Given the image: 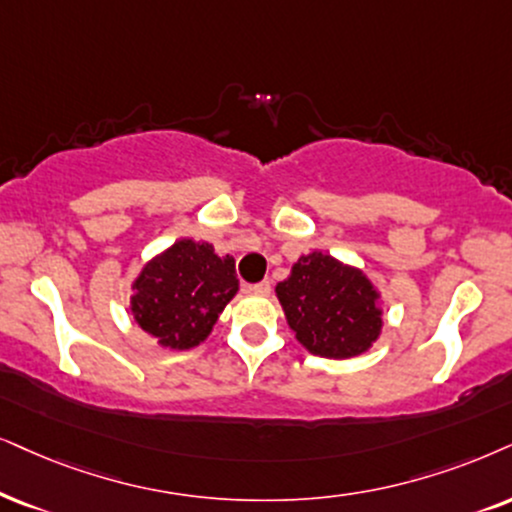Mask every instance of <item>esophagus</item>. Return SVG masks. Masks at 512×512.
<instances>
[{"label": "esophagus", "mask_w": 512, "mask_h": 512, "mask_svg": "<svg viewBox=\"0 0 512 512\" xmlns=\"http://www.w3.org/2000/svg\"><path fill=\"white\" fill-rule=\"evenodd\" d=\"M248 293L269 295V293H271V283H269V281H262V283H255V286H248Z\"/></svg>", "instance_id": "obj_1"}]
</instances>
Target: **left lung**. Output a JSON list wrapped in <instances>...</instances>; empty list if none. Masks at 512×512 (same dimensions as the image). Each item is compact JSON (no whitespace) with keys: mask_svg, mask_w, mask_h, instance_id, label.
<instances>
[{"mask_svg":"<svg viewBox=\"0 0 512 512\" xmlns=\"http://www.w3.org/2000/svg\"><path fill=\"white\" fill-rule=\"evenodd\" d=\"M276 297L297 342L316 357H359L383 331L380 293L368 276L319 250L293 264Z\"/></svg>","mask_w":512,"mask_h":512,"instance_id":"obj_1","label":"left lung"}]
</instances>
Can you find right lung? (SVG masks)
<instances>
[{"mask_svg":"<svg viewBox=\"0 0 512 512\" xmlns=\"http://www.w3.org/2000/svg\"><path fill=\"white\" fill-rule=\"evenodd\" d=\"M132 314L160 347L191 349L212 333L238 293L236 260L210 243L181 238L144 264L132 283Z\"/></svg>","mask_w":512,"mask_h":512,"instance_id":"1","label":"right lung"}]
</instances>
